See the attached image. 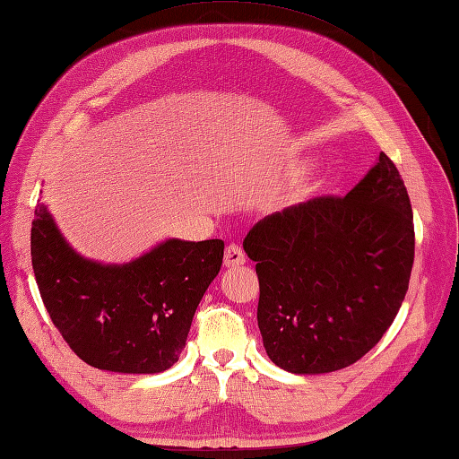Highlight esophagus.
I'll return each instance as SVG.
<instances>
[{
  "mask_svg": "<svg viewBox=\"0 0 459 459\" xmlns=\"http://www.w3.org/2000/svg\"><path fill=\"white\" fill-rule=\"evenodd\" d=\"M243 263H246V253H243L238 246H230L226 249V255H223V264H226L228 269H236V267H241Z\"/></svg>",
  "mask_w": 459,
  "mask_h": 459,
  "instance_id": "esophagus-1",
  "label": "esophagus"
}]
</instances>
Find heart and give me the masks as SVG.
Instances as JSON below:
<instances>
[{"label":"heart","instance_id":"b5f03b06","mask_svg":"<svg viewBox=\"0 0 459 459\" xmlns=\"http://www.w3.org/2000/svg\"><path fill=\"white\" fill-rule=\"evenodd\" d=\"M304 167H308V160H304V162H302V169H304ZM324 185H325V180L322 178V180L316 182V185H314V188H312V190H320Z\"/></svg>","mask_w":459,"mask_h":459}]
</instances>
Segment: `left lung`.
<instances>
[{
    "label": "left lung",
    "mask_w": 459,
    "mask_h": 459,
    "mask_svg": "<svg viewBox=\"0 0 459 459\" xmlns=\"http://www.w3.org/2000/svg\"><path fill=\"white\" fill-rule=\"evenodd\" d=\"M259 277L257 324L277 368L322 375L361 359L409 290L412 208L379 152L345 198H314L261 220L243 241Z\"/></svg>",
    "instance_id": "left-lung-1"
}]
</instances>
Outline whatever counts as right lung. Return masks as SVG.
<instances>
[{
    "instance_id": "obj_1",
    "label": "right lung",
    "mask_w": 459,
    "mask_h": 459,
    "mask_svg": "<svg viewBox=\"0 0 459 459\" xmlns=\"http://www.w3.org/2000/svg\"><path fill=\"white\" fill-rule=\"evenodd\" d=\"M30 259L50 320L80 359L152 375L170 369L185 350L198 304L220 273L223 241L169 238L129 263H101L80 255L39 202Z\"/></svg>"
}]
</instances>
